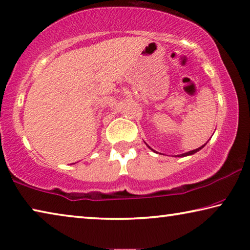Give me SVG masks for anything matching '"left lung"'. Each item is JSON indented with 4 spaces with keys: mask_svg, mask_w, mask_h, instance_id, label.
<instances>
[{
    "mask_svg": "<svg viewBox=\"0 0 250 250\" xmlns=\"http://www.w3.org/2000/svg\"><path fill=\"white\" fill-rule=\"evenodd\" d=\"M204 147V145L202 147H200V148H197V149H194V150H191V151H188V152H185V154H182V155H180L178 156V157H184V156H188V155H192V154H195L196 151H199L200 149H202Z\"/></svg>",
    "mask_w": 250,
    "mask_h": 250,
    "instance_id": "left-lung-1",
    "label": "left lung"
}]
</instances>
